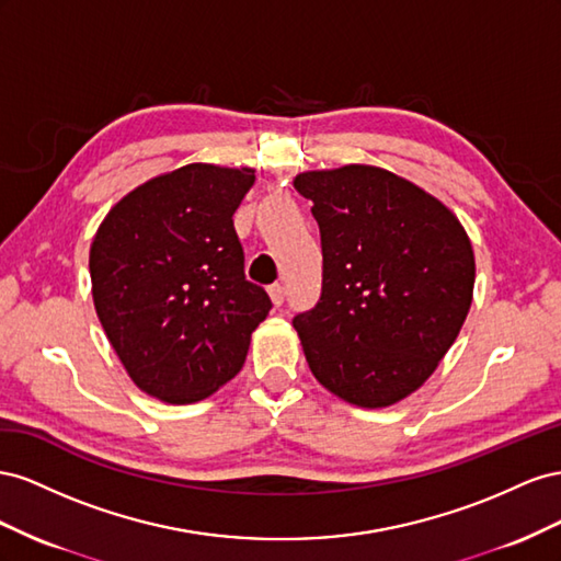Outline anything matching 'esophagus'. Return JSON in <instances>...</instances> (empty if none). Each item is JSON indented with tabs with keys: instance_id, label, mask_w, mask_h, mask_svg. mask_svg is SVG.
I'll return each instance as SVG.
<instances>
[{
	"instance_id": "34e87169",
	"label": "esophagus",
	"mask_w": 561,
	"mask_h": 561,
	"mask_svg": "<svg viewBox=\"0 0 561 561\" xmlns=\"http://www.w3.org/2000/svg\"><path fill=\"white\" fill-rule=\"evenodd\" d=\"M267 294H270L272 302H275L277 308L282 306V302H284V296H286V291H284V286H282V284H272L270 289H267Z\"/></svg>"
}]
</instances>
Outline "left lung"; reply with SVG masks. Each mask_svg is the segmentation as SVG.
Listing matches in <instances>:
<instances>
[{
    "label": "left lung",
    "mask_w": 561,
    "mask_h": 561,
    "mask_svg": "<svg viewBox=\"0 0 561 561\" xmlns=\"http://www.w3.org/2000/svg\"><path fill=\"white\" fill-rule=\"evenodd\" d=\"M322 234V296L294 329L312 376L345 402L382 409L435 374L472 306L474 251L449 206L388 169L306 171Z\"/></svg>",
    "instance_id": "left-lung-1"
}]
</instances>
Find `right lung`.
Masks as SVG:
<instances>
[{
  "label": "right lung",
  "mask_w": 561,
  "mask_h": 561,
  "mask_svg": "<svg viewBox=\"0 0 561 561\" xmlns=\"http://www.w3.org/2000/svg\"><path fill=\"white\" fill-rule=\"evenodd\" d=\"M255 181L249 167L185 164L124 195L91 251L95 314L136 386L195 404L244 366L272 302L244 277L232 216Z\"/></svg>",
  "instance_id": "add662e5"
}]
</instances>
